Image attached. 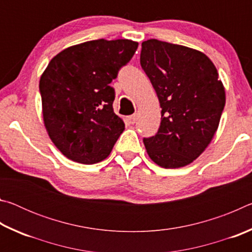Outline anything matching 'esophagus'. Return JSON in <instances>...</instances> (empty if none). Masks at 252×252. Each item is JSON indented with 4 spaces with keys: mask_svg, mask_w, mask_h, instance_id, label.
Returning a JSON list of instances; mask_svg holds the SVG:
<instances>
[{
    "mask_svg": "<svg viewBox=\"0 0 252 252\" xmlns=\"http://www.w3.org/2000/svg\"><path fill=\"white\" fill-rule=\"evenodd\" d=\"M126 121L130 123V125H133L136 121V114H132V116H129L126 118Z\"/></svg>",
    "mask_w": 252,
    "mask_h": 252,
    "instance_id": "esophagus-1",
    "label": "esophagus"
}]
</instances>
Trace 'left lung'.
I'll return each mask as SVG.
<instances>
[{"mask_svg": "<svg viewBox=\"0 0 252 252\" xmlns=\"http://www.w3.org/2000/svg\"><path fill=\"white\" fill-rule=\"evenodd\" d=\"M140 63L161 106L158 133L144 138L150 159L165 169L192 163L218 130L225 91L206 54L156 39L142 42Z\"/></svg>", "mask_w": 252, "mask_h": 252, "instance_id": "obj_1", "label": "left lung"}]
</instances>
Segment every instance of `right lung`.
<instances>
[{
  "instance_id": "obj_1",
  "label": "right lung",
  "mask_w": 252,
  "mask_h": 252,
  "mask_svg": "<svg viewBox=\"0 0 252 252\" xmlns=\"http://www.w3.org/2000/svg\"><path fill=\"white\" fill-rule=\"evenodd\" d=\"M136 49L126 39L88 41L61 51L42 73L44 126L67 159L93 164L112 151L125 122L113 111L110 83Z\"/></svg>"
}]
</instances>
